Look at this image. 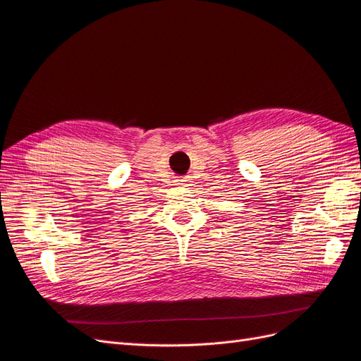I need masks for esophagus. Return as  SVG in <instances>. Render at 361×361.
Listing matches in <instances>:
<instances>
[{
  "label": "esophagus",
  "mask_w": 361,
  "mask_h": 361,
  "mask_svg": "<svg viewBox=\"0 0 361 361\" xmlns=\"http://www.w3.org/2000/svg\"><path fill=\"white\" fill-rule=\"evenodd\" d=\"M190 182V178L188 176H182V178H178L176 179V185H187Z\"/></svg>",
  "instance_id": "1"
}]
</instances>
